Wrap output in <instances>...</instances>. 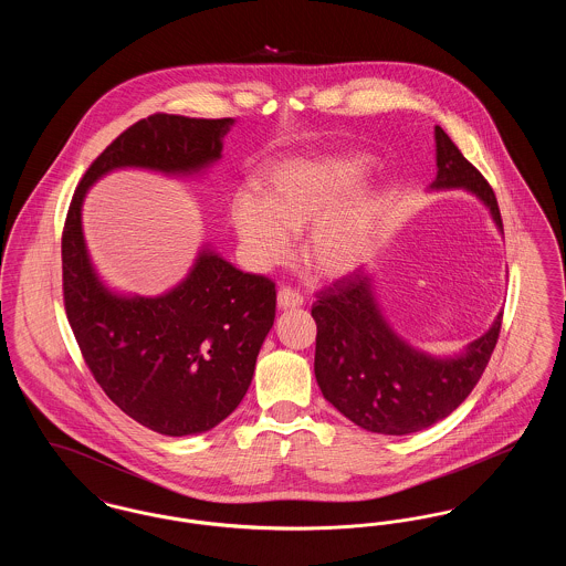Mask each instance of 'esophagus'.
Masks as SVG:
<instances>
[{
  "mask_svg": "<svg viewBox=\"0 0 566 566\" xmlns=\"http://www.w3.org/2000/svg\"><path fill=\"white\" fill-rule=\"evenodd\" d=\"M303 305V296L298 295L293 289H280L277 291V307L280 310H293Z\"/></svg>",
  "mask_w": 566,
  "mask_h": 566,
  "instance_id": "obj_1",
  "label": "esophagus"
}]
</instances>
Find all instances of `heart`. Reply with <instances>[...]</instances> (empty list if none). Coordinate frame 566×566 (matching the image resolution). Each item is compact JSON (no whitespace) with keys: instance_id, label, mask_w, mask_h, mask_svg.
<instances>
[{"instance_id":"obj_1","label":"heart","mask_w":566,"mask_h":566,"mask_svg":"<svg viewBox=\"0 0 566 566\" xmlns=\"http://www.w3.org/2000/svg\"><path fill=\"white\" fill-rule=\"evenodd\" d=\"M371 161L360 153L295 155L273 163L263 195L240 190L231 203L233 229L248 261L268 270L291 254L295 231L307 228L303 259L321 277H344L376 250L384 206L358 189Z\"/></svg>"}]
</instances>
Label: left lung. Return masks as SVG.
<instances>
[{
	"mask_svg": "<svg viewBox=\"0 0 566 566\" xmlns=\"http://www.w3.org/2000/svg\"><path fill=\"white\" fill-rule=\"evenodd\" d=\"M437 176L429 190L478 197L499 233L503 220L484 176L434 127ZM318 326L314 374L324 399L365 431L409 434L448 418L484 374L503 312L454 356H434L403 339L381 312L371 275L350 273L324 289L312 307Z\"/></svg>",
	"mask_w": 566,
	"mask_h": 566,
	"instance_id": "obj_1",
	"label": "left lung"
}]
</instances>
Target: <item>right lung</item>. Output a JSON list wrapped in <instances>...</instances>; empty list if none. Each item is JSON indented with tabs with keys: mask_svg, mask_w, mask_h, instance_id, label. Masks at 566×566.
Returning <instances> with one entry per match:
<instances>
[{
	"mask_svg": "<svg viewBox=\"0 0 566 566\" xmlns=\"http://www.w3.org/2000/svg\"><path fill=\"white\" fill-rule=\"evenodd\" d=\"M233 125L174 114L135 123L86 169L63 229L65 312L91 374L129 418L169 437L212 431L242 403L275 318V286L203 243L187 277L163 295L112 291L91 261L82 203L116 169L203 176Z\"/></svg>",
	"mask_w": 566,
	"mask_h": 566,
	"instance_id": "right-lung-1",
	"label": "right lung"
}]
</instances>
